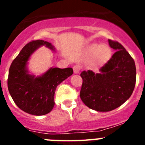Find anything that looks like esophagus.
<instances>
[{"label":"esophagus","mask_w":145,"mask_h":145,"mask_svg":"<svg viewBox=\"0 0 145 145\" xmlns=\"http://www.w3.org/2000/svg\"><path fill=\"white\" fill-rule=\"evenodd\" d=\"M80 70H81V67H80V65H75L73 66V70L75 73H78Z\"/></svg>","instance_id":"1"}]
</instances>
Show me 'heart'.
I'll list each match as a JSON object with an SVG mask.
<instances>
[{"label": "heart", "instance_id": "1", "mask_svg": "<svg viewBox=\"0 0 145 145\" xmlns=\"http://www.w3.org/2000/svg\"><path fill=\"white\" fill-rule=\"evenodd\" d=\"M91 52L93 53H98L99 52V57H100V59H102V61H107L110 57V49L107 46H105L93 45V46H91Z\"/></svg>", "mask_w": 145, "mask_h": 145}]
</instances>
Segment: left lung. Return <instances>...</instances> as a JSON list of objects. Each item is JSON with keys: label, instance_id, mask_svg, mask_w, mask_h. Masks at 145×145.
I'll use <instances>...</instances> for the list:
<instances>
[{"label": "left lung", "instance_id": "left-lung-1", "mask_svg": "<svg viewBox=\"0 0 145 145\" xmlns=\"http://www.w3.org/2000/svg\"><path fill=\"white\" fill-rule=\"evenodd\" d=\"M108 41L116 52L101 67L100 72L88 70L80 73V99L87 107L99 112L111 111L123 105L132 94L136 84L134 59L119 42Z\"/></svg>", "mask_w": 145, "mask_h": 145}]
</instances>
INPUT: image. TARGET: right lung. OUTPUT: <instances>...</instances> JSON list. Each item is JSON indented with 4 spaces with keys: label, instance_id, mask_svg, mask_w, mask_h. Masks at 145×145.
<instances>
[{
    "label": "right lung",
    "instance_id": "right-lung-1",
    "mask_svg": "<svg viewBox=\"0 0 145 145\" xmlns=\"http://www.w3.org/2000/svg\"><path fill=\"white\" fill-rule=\"evenodd\" d=\"M42 45L53 49L52 43L43 40L27 43L13 60L8 77V88L14 102L22 110L34 116H43L52 110L57 86L73 73L71 67H54L38 78L29 75L27 61Z\"/></svg>",
    "mask_w": 145,
    "mask_h": 145
}]
</instances>
